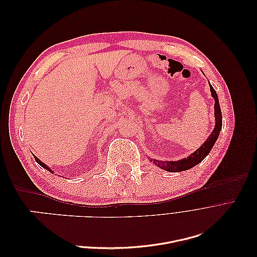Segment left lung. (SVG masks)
I'll return each mask as SVG.
<instances>
[{"label": "left lung", "mask_w": 257, "mask_h": 257, "mask_svg": "<svg viewBox=\"0 0 257 257\" xmlns=\"http://www.w3.org/2000/svg\"><path fill=\"white\" fill-rule=\"evenodd\" d=\"M210 91H211V95L214 97V115H215V127L212 131L211 135L208 137L206 143L201 146L198 150H196L194 153H192L188 159H183L181 161H175V162H167V161H158L153 160V163L155 165H158L160 168L165 169L167 172L170 173H176V172H183V170H188L198 163L203 161L209 152L211 151L213 145L215 144L217 137L222 128V112H221V107L219 103V98H217L216 92L212 88V85L210 84Z\"/></svg>", "instance_id": "1"}]
</instances>
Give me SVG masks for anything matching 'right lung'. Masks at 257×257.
Listing matches in <instances>:
<instances>
[{"label": "right lung", "mask_w": 257, "mask_h": 257, "mask_svg": "<svg viewBox=\"0 0 257 257\" xmlns=\"http://www.w3.org/2000/svg\"><path fill=\"white\" fill-rule=\"evenodd\" d=\"M34 159H35V161H36V162L38 163V164H40V165H41V166H42L43 168H45V169H47V170H49V172H51V169H50V168H49V167H48L47 165H45V164H44V163H42V162H41L40 160H38V159H37V158L35 157V155H34ZM51 173H52V172H51Z\"/></svg>", "instance_id": "add662e5"}]
</instances>
